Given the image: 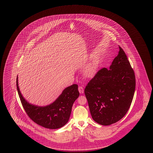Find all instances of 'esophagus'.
<instances>
[{"label": "esophagus", "instance_id": "esophagus-1", "mask_svg": "<svg viewBox=\"0 0 153 153\" xmlns=\"http://www.w3.org/2000/svg\"><path fill=\"white\" fill-rule=\"evenodd\" d=\"M78 89H79V93H80V94H82L84 92V88H83L82 86H79V88Z\"/></svg>", "mask_w": 153, "mask_h": 153}]
</instances>
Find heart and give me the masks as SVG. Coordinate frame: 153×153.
Here are the masks:
<instances>
[{
	"instance_id": "heart-1",
	"label": "heart",
	"mask_w": 153,
	"mask_h": 153,
	"mask_svg": "<svg viewBox=\"0 0 153 153\" xmlns=\"http://www.w3.org/2000/svg\"><path fill=\"white\" fill-rule=\"evenodd\" d=\"M97 68V63H96V62H94L93 63L89 64L86 68L85 74L89 77L91 76L95 72Z\"/></svg>"
}]
</instances>
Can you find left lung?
<instances>
[{
	"instance_id": "left-lung-1",
	"label": "left lung",
	"mask_w": 153,
	"mask_h": 153,
	"mask_svg": "<svg viewBox=\"0 0 153 153\" xmlns=\"http://www.w3.org/2000/svg\"><path fill=\"white\" fill-rule=\"evenodd\" d=\"M119 48L109 70H99L85 88L91 117L101 125H111L121 120L134 95V71L125 51L120 46Z\"/></svg>"
}]
</instances>
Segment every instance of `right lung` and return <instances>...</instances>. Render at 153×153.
Masks as SVG:
<instances>
[{"instance_id":"1","label":"right lung","mask_w":153,"mask_h":153,"mask_svg":"<svg viewBox=\"0 0 153 153\" xmlns=\"http://www.w3.org/2000/svg\"><path fill=\"white\" fill-rule=\"evenodd\" d=\"M16 86L20 100L28 116L37 125L49 129L59 128L68 122L73 104L79 95L78 85L74 84L65 88L51 104L38 107L28 103L22 97L19 89L18 77Z\"/></svg>"}]
</instances>
